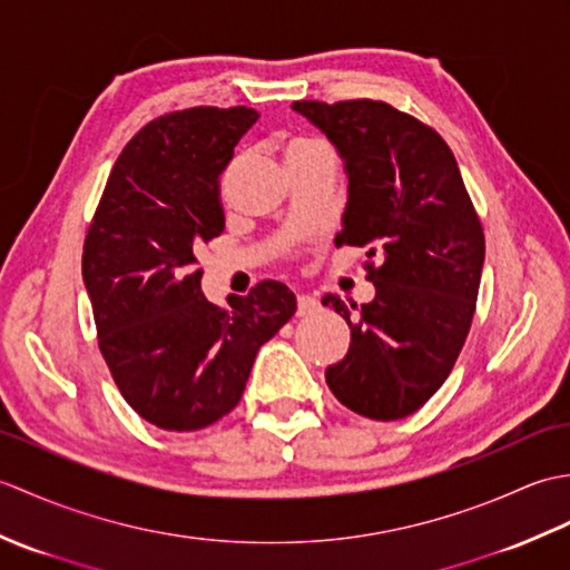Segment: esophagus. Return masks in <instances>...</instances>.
Returning a JSON list of instances; mask_svg holds the SVG:
<instances>
[{"mask_svg":"<svg viewBox=\"0 0 570 570\" xmlns=\"http://www.w3.org/2000/svg\"><path fill=\"white\" fill-rule=\"evenodd\" d=\"M313 311H318V301L313 298V296H308V294H301L298 296V316H308V313H313Z\"/></svg>","mask_w":570,"mask_h":570,"instance_id":"1","label":"esophagus"}]
</instances>
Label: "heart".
I'll return each mask as SVG.
<instances>
[{"instance_id": "b5f03b06", "label": "heart", "mask_w": 570, "mask_h": 570, "mask_svg": "<svg viewBox=\"0 0 570 570\" xmlns=\"http://www.w3.org/2000/svg\"><path fill=\"white\" fill-rule=\"evenodd\" d=\"M313 144H318V141H306V139H298V141H294L292 147L286 149V156H292V154H296V151H301V149H308V147H313Z\"/></svg>"}]
</instances>
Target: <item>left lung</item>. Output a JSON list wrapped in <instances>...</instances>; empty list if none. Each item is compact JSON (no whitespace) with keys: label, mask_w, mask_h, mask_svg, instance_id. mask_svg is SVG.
I'll return each instance as SVG.
<instances>
[{"label":"left lung","mask_w":570,"mask_h":570,"mask_svg":"<svg viewBox=\"0 0 570 570\" xmlns=\"http://www.w3.org/2000/svg\"><path fill=\"white\" fill-rule=\"evenodd\" d=\"M292 107L341 154L347 205L335 245L365 247L374 284L362 306L323 298L350 325L347 355L325 382L360 416L404 419L441 390L463 350L485 264L482 225L453 151L419 119L377 100Z\"/></svg>","instance_id":"left-lung-1"}]
</instances>
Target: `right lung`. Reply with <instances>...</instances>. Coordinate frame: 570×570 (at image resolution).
Segmentation results:
<instances>
[{"instance_id":"right-lung-1","label":"right lung","mask_w":570,"mask_h":570,"mask_svg":"<svg viewBox=\"0 0 570 570\" xmlns=\"http://www.w3.org/2000/svg\"><path fill=\"white\" fill-rule=\"evenodd\" d=\"M257 117L190 107L154 119L119 154L85 237L100 353L127 404L166 431L229 414L259 347L296 313L282 282L215 306L196 269L200 242L225 229L220 176Z\"/></svg>"}]
</instances>
